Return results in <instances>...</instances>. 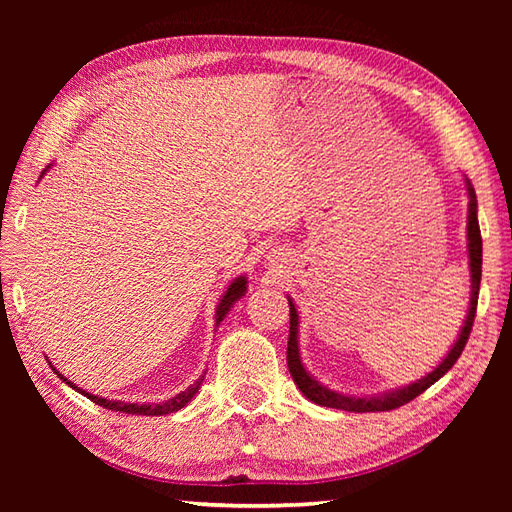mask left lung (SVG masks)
<instances>
[{"instance_id":"1","label":"left lung","mask_w":512,"mask_h":512,"mask_svg":"<svg viewBox=\"0 0 512 512\" xmlns=\"http://www.w3.org/2000/svg\"><path fill=\"white\" fill-rule=\"evenodd\" d=\"M466 193H469V215H466V250H469V270H471V297H469V312H466L464 323L460 328L458 339L451 345L447 356L431 369L429 374L422 378L413 380V383L405 387L387 389L380 391V394H343V391H334L325 387L321 380L314 378L306 365L301 361V350H299V312L295 301L288 295L290 303V341H288V369L292 374V380L299 387V391L308 400L317 402L321 407L330 409H343V411H354V413H365V411H389L407 405L409 400L420 396L424 389H429L436 380H440L444 374L458 361L466 341H469V334L475 321V310H477V295H480V281H482V233H480V222H477V198L475 189L469 178H464Z\"/></svg>"}]
</instances>
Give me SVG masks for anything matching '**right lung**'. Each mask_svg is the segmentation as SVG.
Masks as SVG:
<instances>
[{
  "instance_id": "add662e5",
  "label": "right lung",
  "mask_w": 512,
  "mask_h": 512,
  "mask_svg": "<svg viewBox=\"0 0 512 512\" xmlns=\"http://www.w3.org/2000/svg\"><path fill=\"white\" fill-rule=\"evenodd\" d=\"M48 169H50V167H48ZM48 169H43L41 176H46ZM246 290H248V277H246V275H239V277H235V279L231 281V284H228L226 292H224L220 303H217V308H215V330L220 328V323L224 321L226 314L231 312V308L235 306V303L246 295ZM48 365L54 369V365H52L50 361H48ZM54 372H57V369H54ZM57 376L63 380L65 385L72 387L74 391H79L81 396L90 398V400L96 402V405H99V407L112 409V411H118V413H132V416H167V413H176L178 409L189 405L191 398H193L195 394H198V389H200L202 380H204V372H202V376H200L198 380H195L193 385H189L187 389L180 391V394H176L173 398L162 400V402H127V400H110V398H101V396H96V394H90V391H85L83 387L74 385L72 380H68L63 374L57 372Z\"/></svg>"
}]
</instances>
